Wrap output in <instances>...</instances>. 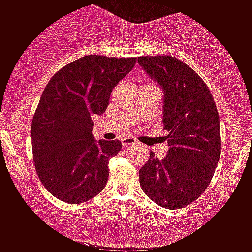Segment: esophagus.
Wrapping results in <instances>:
<instances>
[{
  "label": "esophagus",
  "mask_w": 252,
  "mask_h": 252,
  "mask_svg": "<svg viewBox=\"0 0 252 252\" xmlns=\"http://www.w3.org/2000/svg\"><path fill=\"white\" fill-rule=\"evenodd\" d=\"M135 143H137V140L134 139V138L128 137V138H124L123 142H122V145H123L124 148H128V147H131V145H134Z\"/></svg>",
  "instance_id": "34e87169"
}]
</instances>
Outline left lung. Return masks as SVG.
Returning <instances> with one entry per match:
<instances>
[{
  "instance_id": "obj_1",
  "label": "left lung",
  "mask_w": 252,
  "mask_h": 252,
  "mask_svg": "<svg viewBox=\"0 0 252 252\" xmlns=\"http://www.w3.org/2000/svg\"><path fill=\"white\" fill-rule=\"evenodd\" d=\"M138 62L164 91L163 124L168 154L150 152L139 170L140 188L155 204L182 209L206 190L221 153L219 113L213 94L194 69L170 56H143Z\"/></svg>"
}]
</instances>
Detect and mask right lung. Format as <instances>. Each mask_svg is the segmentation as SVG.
<instances>
[{
    "label": "right lung",
    "instance_id": "obj_1",
    "mask_svg": "<svg viewBox=\"0 0 252 252\" xmlns=\"http://www.w3.org/2000/svg\"><path fill=\"white\" fill-rule=\"evenodd\" d=\"M135 63L134 57L84 56L61 68L44 88L31 126L32 154L39 180L60 200L86 203L104 189L108 163L122 143L95 142L92 117L107 110L112 89Z\"/></svg>",
    "mask_w": 252,
    "mask_h": 252
}]
</instances>
